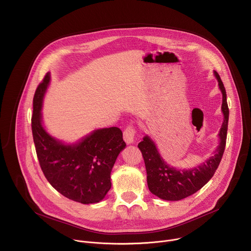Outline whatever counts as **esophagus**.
<instances>
[{"label": "esophagus", "instance_id": "esophagus-1", "mask_svg": "<svg viewBox=\"0 0 251 251\" xmlns=\"http://www.w3.org/2000/svg\"><path fill=\"white\" fill-rule=\"evenodd\" d=\"M135 134H136V130L132 126H128L124 130L123 138H124V141L127 143V144H132V143H134Z\"/></svg>", "mask_w": 251, "mask_h": 251}]
</instances>
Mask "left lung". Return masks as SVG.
I'll return each instance as SVG.
<instances>
[{
  "label": "left lung",
  "instance_id": "8db88e82",
  "mask_svg": "<svg viewBox=\"0 0 251 251\" xmlns=\"http://www.w3.org/2000/svg\"><path fill=\"white\" fill-rule=\"evenodd\" d=\"M213 75L223 94L224 121L218 135L219 145L212 156L194 168L177 169L163 159L155 141L149 135L143 137V141L138 144L146 166L148 188L153 195L162 200L180 201L195 194L210 180L221 163L226 148L229 111L224 83L217 71H213Z\"/></svg>",
  "mask_w": 251,
  "mask_h": 251
}]
</instances>
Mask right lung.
<instances>
[{
    "instance_id": "obj_1",
    "label": "right lung",
    "mask_w": 251,
    "mask_h": 251,
    "mask_svg": "<svg viewBox=\"0 0 251 251\" xmlns=\"http://www.w3.org/2000/svg\"><path fill=\"white\" fill-rule=\"evenodd\" d=\"M50 80L48 73L32 102L31 130L41 168L49 183L65 198L84 204L99 202L111 188L112 168L126 147L122 131L117 127L95 129L75 143L50 135L42 113Z\"/></svg>"
}]
</instances>
